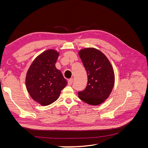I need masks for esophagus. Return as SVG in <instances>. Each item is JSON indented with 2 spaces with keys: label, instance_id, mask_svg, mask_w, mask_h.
Masks as SVG:
<instances>
[{
  "label": "esophagus",
  "instance_id": "esophagus-1",
  "mask_svg": "<svg viewBox=\"0 0 148 148\" xmlns=\"http://www.w3.org/2000/svg\"><path fill=\"white\" fill-rule=\"evenodd\" d=\"M72 83H73V79H70L68 80V84L69 85H71Z\"/></svg>",
  "mask_w": 148,
  "mask_h": 148
}]
</instances>
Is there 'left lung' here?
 <instances>
[{
    "label": "left lung",
    "instance_id": "left-lung-1",
    "mask_svg": "<svg viewBox=\"0 0 148 148\" xmlns=\"http://www.w3.org/2000/svg\"><path fill=\"white\" fill-rule=\"evenodd\" d=\"M78 53L88 75L87 86L84 91L78 92V97L89 105H99L112 91L115 83L113 67L107 57L97 49L84 48Z\"/></svg>",
    "mask_w": 148,
    "mask_h": 148
}]
</instances>
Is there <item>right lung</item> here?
Returning <instances> with one entry per match:
<instances>
[{
    "label": "right lung",
    "instance_id": "right-lung-1",
    "mask_svg": "<svg viewBox=\"0 0 148 148\" xmlns=\"http://www.w3.org/2000/svg\"><path fill=\"white\" fill-rule=\"evenodd\" d=\"M59 53L49 49L33 60L26 75L25 83L32 99L41 106H48L59 98L67 84L60 70L56 67Z\"/></svg>",
    "mask_w": 148,
    "mask_h": 148
}]
</instances>
